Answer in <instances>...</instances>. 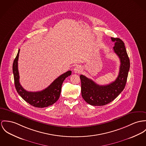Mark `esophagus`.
<instances>
[{"label": "esophagus", "mask_w": 146, "mask_h": 146, "mask_svg": "<svg viewBox=\"0 0 146 146\" xmlns=\"http://www.w3.org/2000/svg\"><path fill=\"white\" fill-rule=\"evenodd\" d=\"M82 70V69L80 66H77L74 68V72L76 73H80Z\"/></svg>", "instance_id": "esophagus-1"}]
</instances>
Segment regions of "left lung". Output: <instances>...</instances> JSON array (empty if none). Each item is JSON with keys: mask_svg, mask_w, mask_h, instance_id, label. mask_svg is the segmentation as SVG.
<instances>
[{"mask_svg": "<svg viewBox=\"0 0 146 146\" xmlns=\"http://www.w3.org/2000/svg\"><path fill=\"white\" fill-rule=\"evenodd\" d=\"M111 39L115 43L113 50L121 62L119 74L116 79L109 84L100 86L83 75L80 76L82 96L92 106H102L110 103L123 91L127 82L130 62L124 43L119 38H111Z\"/></svg>", "mask_w": 146, "mask_h": 146, "instance_id": "left-lung-1", "label": "left lung"}]
</instances>
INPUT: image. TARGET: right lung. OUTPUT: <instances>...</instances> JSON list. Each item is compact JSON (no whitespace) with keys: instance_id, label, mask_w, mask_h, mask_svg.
<instances>
[{"instance_id":"add662e5","label":"right lung","mask_w":146,"mask_h":146,"mask_svg":"<svg viewBox=\"0 0 146 146\" xmlns=\"http://www.w3.org/2000/svg\"><path fill=\"white\" fill-rule=\"evenodd\" d=\"M20 49L13 64L14 84L16 90L19 96L28 103L35 107L44 108L53 104L58 100L63 81L72 74L69 70L56 79L47 88L39 92H28L24 90L19 82V74L18 68V60Z\"/></svg>"}]
</instances>
